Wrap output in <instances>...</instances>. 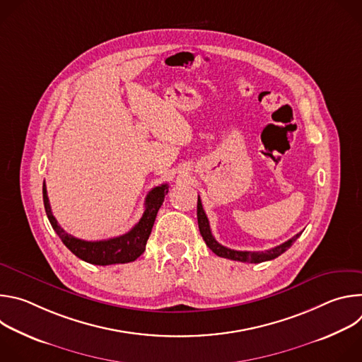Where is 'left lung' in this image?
I'll list each match as a JSON object with an SVG mask.
<instances>
[{
  "instance_id": "1",
  "label": "left lung",
  "mask_w": 362,
  "mask_h": 362,
  "mask_svg": "<svg viewBox=\"0 0 362 362\" xmlns=\"http://www.w3.org/2000/svg\"><path fill=\"white\" fill-rule=\"evenodd\" d=\"M197 223H199V230L200 235L203 238V240L206 242V245L209 246V249L216 253L221 257H226V259H232V261H239V262H247V264H261V262H267V261H272L275 257H278L279 255H282L285 250H288L292 243L300 236L302 232L296 233L293 238H291L289 240L284 242L282 245H278L272 249H268L265 252H249V250H233L229 249L223 245H221L212 235L211 230V225L208 221V216H206L203 206H202V200L197 196Z\"/></svg>"
}]
</instances>
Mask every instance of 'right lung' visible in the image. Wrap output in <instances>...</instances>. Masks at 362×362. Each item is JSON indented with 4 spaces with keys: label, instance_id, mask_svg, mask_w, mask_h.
I'll use <instances>...</instances> for the list:
<instances>
[{
    "label": "right lung",
    "instance_id": "1",
    "mask_svg": "<svg viewBox=\"0 0 362 362\" xmlns=\"http://www.w3.org/2000/svg\"><path fill=\"white\" fill-rule=\"evenodd\" d=\"M168 192H169V186L165 183V185L153 187L147 193L144 200L143 216L127 233L117 238L106 239V240L90 242V240H83L71 236L57 223L56 218L53 216V212H51L45 183H42V200H44L45 214L51 226H53L56 233L60 236L62 242L77 257H80V259L93 265H100V267L133 262L144 252L154 219H156V215L160 209Z\"/></svg>",
    "mask_w": 362,
    "mask_h": 362
}]
</instances>
